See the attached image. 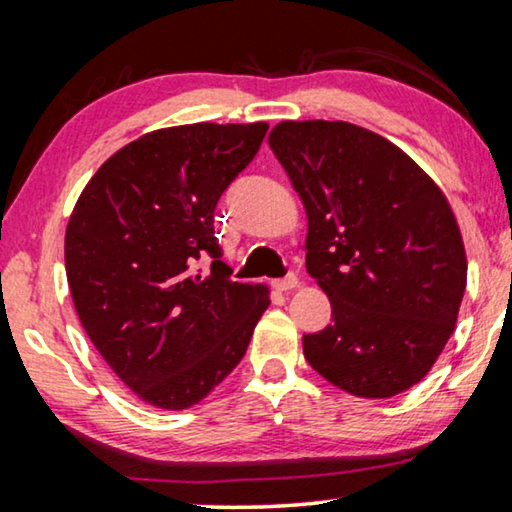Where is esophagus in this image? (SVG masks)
Returning a JSON list of instances; mask_svg holds the SVG:
<instances>
[{
  "label": "esophagus",
  "mask_w": 512,
  "mask_h": 512,
  "mask_svg": "<svg viewBox=\"0 0 512 512\" xmlns=\"http://www.w3.org/2000/svg\"><path fill=\"white\" fill-rule=\"evenodd\" d=\"M298 287V275L289 273L287 277H280V280H273V289L277 291H291Z\"/></svg>",
  "instance_id": "1"
}]
</instances>
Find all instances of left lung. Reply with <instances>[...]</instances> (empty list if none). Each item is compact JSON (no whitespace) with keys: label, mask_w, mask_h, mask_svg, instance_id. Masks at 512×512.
<instances>
[{"label":"left lung","mask_w":512,"mask_h":512,"mask_svg":"<svg viewBox=\"0 0 512 512\" xmlns=\"http://www.w3.org/2000/svg\"><path fill=\"white\" fill-rule=\"evenodd\" d=\"M268 146L305 205L307 273L332 302V325L302 336L309 366L370 400L418 384L467 282L445 194L393 142L348 121H282Z\"/></svg>","instance_id":"1"}]
</instances>
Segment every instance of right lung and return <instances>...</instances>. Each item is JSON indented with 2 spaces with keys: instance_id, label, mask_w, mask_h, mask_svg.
<instances>
[{
  "instance_id": "1",
  "label": "right lung",
  "mask_w": 512,
  "mask_h": 512,
  "mask_svg": "<svg viewBox=\"0 0 512 512\" xmlns=\"http://www.w3.org/2000/svg\"><path fill=\"white\" fill-rule=\"evenodd\" d=\"M266 131L203 121L146 133L101 164L69 216L65 271L81 325L158 409H189L219 386L271 305L262 284L230 280L214 237V207Z\"/></svg>"
}]
</instances>
